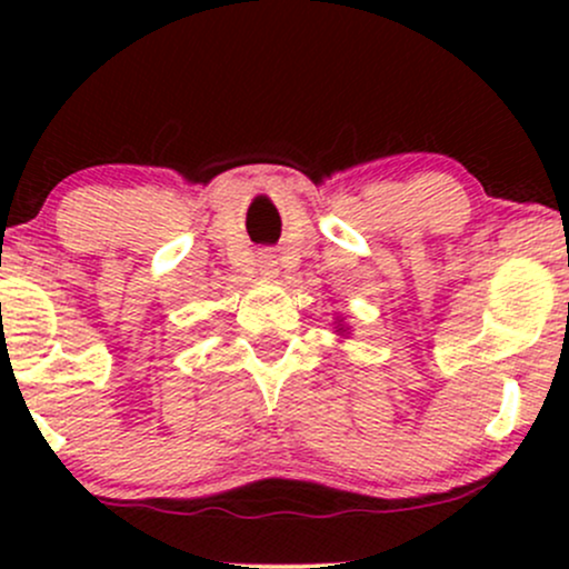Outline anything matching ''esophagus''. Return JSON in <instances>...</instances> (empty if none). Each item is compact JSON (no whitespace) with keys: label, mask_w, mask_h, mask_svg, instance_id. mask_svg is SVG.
<instances>
[{"label":"esophagus","mask_w":569,"mask_h":569,"mask_svg":"<svg viewBox=\"0 0 569 569\" xmlns=\"http://www.w3.org/2000/svg\"><path fill=\"white\" fill-rule=\"evenodd\" d=\"M257 267H259V272H262V276H267V278H276L278 276V259L272 257V253H259V259H257Z\"/></svg>","instance_id":"obj_1"}]
</instances>
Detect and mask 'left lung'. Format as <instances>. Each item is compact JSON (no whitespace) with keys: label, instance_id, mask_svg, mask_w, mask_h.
Here are the masks:
<instances>
[{"label":"left lung","instance_id":"1","mask_svg":"<svg viewBox=\"0 0 569 569\" xmlns=\"http://www.w3.org/2000/svg\"><path fill=\"white\" fill-rule=\"evenodd\" d=\"M337 331H345V329H342V323H339V329H337Z\"/></svg>","mask_w":569,"mask_h":569}]
</instances>
